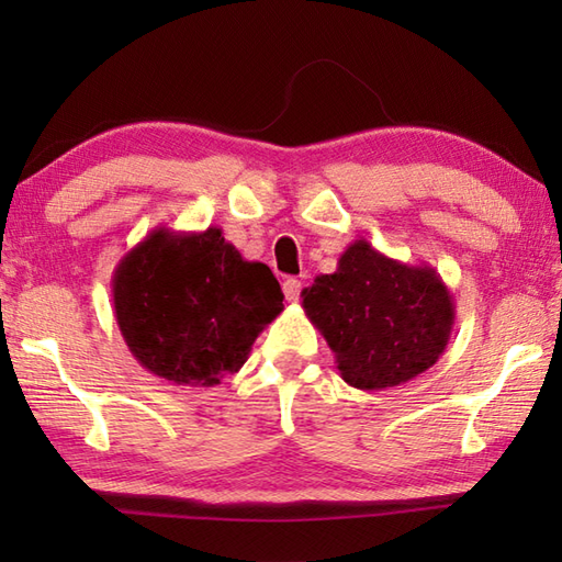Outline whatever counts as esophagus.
Masks as SVG:
<instances>
[{
	"mask_svg": "<svg viewBox=\"0 0 562 562\" xmlns=\"http://www.w3.org/2000/svg\"><path fill=\"white\" fill-rule=\"evenodd\" d=\"M282 292H284V300L296 302V300H300V292H302V282L296 278H288L282 282Z\"/></svg>",
	"mask_w": 562,
	"mask_h": 562,
	"instance_id": "obj_1",
	"label": "esophagus"
}]
</instances>
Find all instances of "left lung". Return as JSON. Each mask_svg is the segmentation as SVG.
Wrapping results in <instances>:
<instances>
[{
	"label": "left lung",
	"instance_id": "8db88e82",
	"mask_svg": "<svg viewBox=\"0 0 562 562\" xmlns=\"http://www.w3.org/2000/svg\"><path fill=\"white\" fill-rule=\"evenodd\" d=\"M302 306L360 391L405 384L445 352L457 306L429 266L393 260L357 238L330 274L302 290Z\"/></svg>",
	"mask_w": 562,
	"mask_h": 562
}]
</instances>
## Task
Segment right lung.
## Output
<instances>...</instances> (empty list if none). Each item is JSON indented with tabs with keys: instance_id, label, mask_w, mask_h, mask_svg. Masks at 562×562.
I'll list each match as a JSON object with an SVG mask.
<instances>
[{
	"instance_id": "1",
	"label": "right lung",
	"mask_w": 562,
	"mask_h": 562,
	"mask_svg": "<svg viewBox=\"0 0 562 562\" xmlns=\"http://www.w3.org/2000/svg\"><path fill=\"white\" fill-rule=\"evenodd\" d=\"M113 314L135 360L176 386H217L282 312L266 262L244 260L220 226H159L115 266Z\"/></svg>"
}]
</instances>
